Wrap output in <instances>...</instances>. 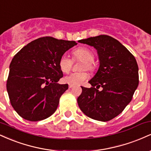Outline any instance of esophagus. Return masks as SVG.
<instances>
[{
  "mask_svg": "<svg viewBox=\"0 0 151 151\" xmlns=\"http://www.w3.org/2000/svg\"><path fill=\"white\" fill-rule=\"evenodd\" d=\"M72 87H73V85H70V84L69 85V89H71V88H72Z\"/></svg>",
  "mask_w": 151,
  "mask_h": 151,
  "instance_id": "34e87169",
  "label": "esophagus"
}]
</instances>
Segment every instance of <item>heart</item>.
Returning a JSON list of instances; mask_svg holds the SVG:
<instances>
[{
  "instance_id": "b5f03b06",
  "label": "heart",
  "mask_w": 151,
  "mask_h": 151,
  "mask_svg": "<svg viewBox=\"0 0 151 151\" xmlns=\"http://www.w3.org/2000/svg\"><path fill=\"white\" fill-rule=\"evenodd\" d=\"M74 60L83 61L81 63L80 70H87L90 72H94L96 70L93 60H94V53L92 50L85 47H79L72 52ZM73 65V60L69 58L67 55H63L59 60V67L60 70L64 73H67L71 70ZM89 77V74L86 71H81L78 72H73L64 78V81L70 85H79L81 84Z\"/></svg>"
}]
</instances>
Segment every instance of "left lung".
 I'll list each match as a JSON object with an SVG mask.
<instances>
[{"instance_id":"8db88e82","label":"left lung","mask_w":151,"mask_h":151,"mask_svg":"<svg viewBox=\"0 0 151 151\" xmlns=\"http://www.w3.org/2000/svg\"><path fill=\"white\" fill-rule=\"evenodd\" d=\"M79 42L96 48L100 65L89 81L92 87L81 86L78 105L91 119L111 120L129 104L138 87L139 77L136 59L120 42L106 35L80 40ZM100 87L101 91L98 90Z\"/></svg>"}]
</instances>
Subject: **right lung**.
I'll list each match as a JSON object with an SVG mask.
<instances>
[{
  "instance_id": "add662e5",
  "label": "right lung",
  "mask_w": 151,
  "mask_h": 151,
  "mask_svg": "<svg viewBox=\"0 0 151 151\" xmlns=\"http://www.w3.org/2000/svg\"><path fill=\"white\" fill-rule=\"evenodd\" d=\"M75 41L43 37L22 48L10 64L6 88L13 108L24 119L37 121L55 113L68 84L58 81L63 77L59 60Z\"/></svg>"
}]
</instances>
